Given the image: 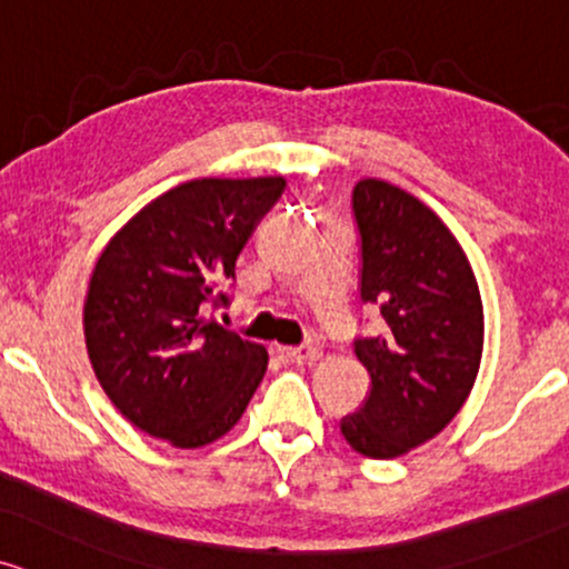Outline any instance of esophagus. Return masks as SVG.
Here are the masks:
<instances>
[{"label":"esophagus","mask_w":569,"mask_h":569,"mask_svg":"<svg viewBox=\"0 0 569 569\" xmlns=\"http://www.w3.org/2000/svg\"><path fill=\"white\" fill-rule=\"evenodd\" d=\"M280 355H283V358L289 362H293V366H312V362L320 358V350H318V347H310V345H307V347H283Z\"/></svg>","instance_id":"obj_1"}]
</instances>
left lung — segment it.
Wrapping results in <instances>:
<instances>
[{
  "label": "left lung",
  "instance_id": "8db88e82",
  "mask_svg": "<svg viewBox=\"0 0 569 569\" xmlns=\"http://www.w3.org/2000/svg\"><path fill=\"white\" fill-rule=\"evenodd\" d=\"M360 299L381 307L385 333L358 339L371 395L341 419L352 450L387 461L432 440L453 421L480 373L485 312L461 243L427 203L392 182L355 184Z\"/></svg>",
  "mask_w": 569,
  "mask_h": 569
}]
</instances>
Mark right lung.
<instances>
[{"label":"right lung","mask_w":569,"mask_h":569,"mask_svg":"<svg viewBox=\"0 0 569 569\" xmlns=\"http://www.w3.org/2000/svg\"><path fill=\"white\" fill-rule=\"evenodd\" d=\"M283 177H201L146 203L100 251L84 299L92 371L119 413L174 448L236 427L267 350L203 318Z\"/></svg>","instance_id":"right-lung-1"}]
</instances>
